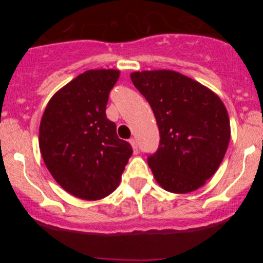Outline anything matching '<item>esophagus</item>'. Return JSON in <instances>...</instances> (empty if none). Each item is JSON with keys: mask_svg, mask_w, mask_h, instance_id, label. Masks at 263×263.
<instances>
[{"mask_svg": "<svg viewBox=\"0 0 263 263\" xmlns=\"http://www.w3.org/2000/svg\"><path fill=\"white\" fill-rule=\"evenodd\" d=\"M129 143H131L132 149H134L135 155H137V153H138V146H137V142H136L135 138H131V140H129Z\"/></svg>", "mask_w": 263, "mask_h": 263, "instance_id": "34e87169", "label": "esophagus"}]
</instances>
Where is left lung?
<instances>
[{"mask_svg": "<svg viewBox=\"0 0 263 263\" xmlns=\"http://www.w3.org/2000/svg\"><path fill=\"white\" fill-rule=\"evenodd\" d=\"M131 80L158 125L159 147L147 161L157 183L177 194L203 186L218 171L230 142L225 105L209 87L178 71H135Z\"/></svg>", "mask_w": 263, "mask_h": 263, "instance_id": "obj_1", "label": "left lung"}]
</instances>
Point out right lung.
<instances>
[{
    "label": "right lung",
    "mask_w": 263,
    "mask_h": 263,
    "mask_svg": "<svg viewBox=\"0 0 263 263\" xmlns=\"http://www.w3.org/2000/svg\"><path fill=\"white\" fill-rule=\"evenodd\" d=\"M120 70L92 69L52 96L39 126V149L55 182L84 200L110 195L132 155L106 117L108 93Z\"/></svg>",
    "instance_id": "obj_1"
}]
</instances>
